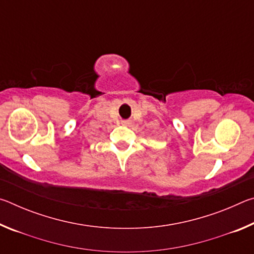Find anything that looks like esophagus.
<instances>
[{
	"mask_svg": "<svg viewBox=\"0 0 254 254\" xmlns=\"http://www.w3.org/2000/svg\"><path fill=\"white\" fill-rule=\"evenodd\" d=\"M122 123L126 124V126H128V124H130L131 122H130V121H122Z\"/></svg>",
	"mask_w": 254,
	"mask_h": 254,
	"instance_id": "34e87169",
	"label": "esophagus"
}]
</instances>
